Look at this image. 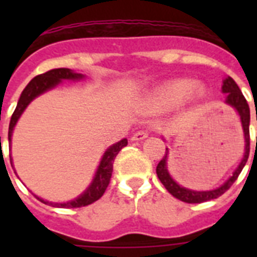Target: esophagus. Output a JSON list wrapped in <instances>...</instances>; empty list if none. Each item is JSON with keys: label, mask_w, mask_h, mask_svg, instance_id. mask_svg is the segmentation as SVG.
I'll use <instances>...</instances> for the list:
<instances>
[{"label": "esophagus", "mask_w": 257, "mask_h": 257, "mask_svg": "<svg viewBox=\"0 0 257 257\" xmlns=\"http://www.w3.org/2000/svg\"><path fill=\"white\" fill-rule=\"evenodd\" d=\"M147 137H148V132H145V131H139V132H136L135 135H133L132 140L141 141V140H144V139H147Z\"/></svg>", "instance_id": "obj_1"}]
</instances>
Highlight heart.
Masks as SVG:
<instances>
[{
    "instance_id": "1",
    "label": "heart",
    "mask_w": 257,
    "mask_h": 257,
    "mask_svg": "<svg viewBox=\"0 0 257 257\" xmlns=\"http://www.w3.org/2000/svg\"><path fill=\"white\" fill-rule=\"evenodd\" d=\"M193 92L200 96L203 88L197 86V82L191 78H177L153 90L147 97V105L157 110L175 108L187 101Z\"/></svg>"
}]
</instances>
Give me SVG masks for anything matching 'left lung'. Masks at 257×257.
<instances>
[{
  "label": "left lung",
  "mask_w": 257,
  "mask_h": 257,
  "mask_svg": "<svg viewBox=\"0 0 257 257\" xmlns=\"http://www.w3.org/2000/svg\"><path fill=\"white\" fill-rule=\"evenodd\" d=\"M221 89H223V93H227L225 102L237 110V113H239L240 116V120H241V125H243L244 131V139H245V152H244V157L243 160H241V163L239 164V167H237L236 171L233 172V175H232L223 185H220L219 188L212 189V191H192V189H188V188L180 187L179 184L176 183L175 180L171 177V175H169L168 167H167V159H168V148H167L165 156L163 157V160L157 164V177H159V180L163 183L165 189H167L172 196H175L176 199L181 200L184 203L200 204L204 203V201H208V200H213L220 197L224 192H227L228 189L232 187V184L235 183L236 179L239 177L240 172L243 171L244 165H245V163H247L248 160V156H249V118H251V117H249V106H248L247 100L244 98L243 93H241V90L239 89L237 84L233 81V78H225L223 81V88Z\"/></svg>",
  "instance_id": "left-lung-1"
}]
</instances>
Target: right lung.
I'll return each instance as SVG.
<instances>
[{
  "label": "right lung",
  "mask_w": 257,
  "mask_h": 257,
  "mask_svg": "<svg viewBox=\"0 0 257 257\" xmlns=\"http://www.w3.org/2000/svg\"><path fill=\"white\" fill-rule=\"evenodd\" d=\"M84 78V74L76 73L73 70L68 69V68H58V69H52L46 73L38 74L32 80V81L26 85V88L22 90L21 96H20V100L17 102V108L14 109L13 114H12V118H10L9 124V141L12 140V133H13V128L17 124L18 118L22 114V112L25 110L26 106L30 104V101L34 100L36 97L42 94L46 90L49 89H53L54 86H57L62 80H81ZM1 139V137H0ZM128 144V140L126 139H122L121 141L113 144L112 147H109L106 151H105L104 156L101 159L100 165L96 171V175L93 177V181L90 183L86 191L80 195L77 199L72 200V201H68V203H49V201H44L42 199L37 197L42 201V203H49L54 207H62V208H80L85 207L89 204L94 203L97 200L100 199L101 196L104 195L105 189L108 188L109 181H110V177H112L113 172V161L116 159V156L118 155L121 149L126 147ZM10 164H12V157H10Z\"/></svg>",
  "instance_id": "1"
}]
</instances>
